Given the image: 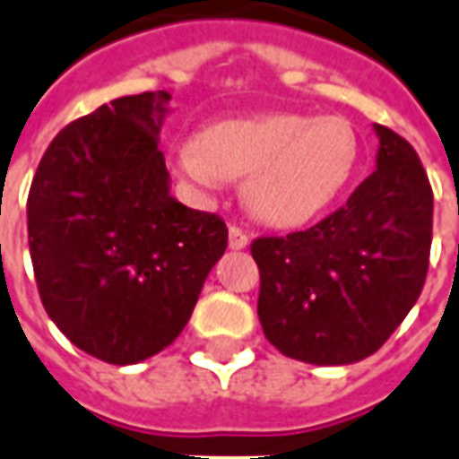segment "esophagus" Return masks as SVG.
Wrapping results in <instances>:
<instances>
[{"instance_id": "obj_1", "label": "esophagus", "mask_w": 459, "mask_h": 459, "mask_svg": "<svg viewBox=\"0 0 459 459\" xmlns=\"http://www.w3.org/2000/svg\"><path fill=\"white\" fill-rule=\"evenodd\" d=\"M251 243V238H248V233L243 229H238V226H230L229 229V248L230 251H240V248H246Z\"/></svg>"}]
</instances>
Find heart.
Listing matches in <instances>:
<instances>
[{
  "mask_svg": "<svg viewBox=\"0 0 459 459\" xmlns=\"http://www.w3.org/2000/svg\"><path fill=\"white\" fill-rule=\"evenodd\" d=\"M171 166L198 188L246 181L243 201L255 219L296 229L348 188L360 166V136L345 117L226 118L174 146Z\"/></svg>",
  "mask_w": 459,
  "mask_h": 459,
  "instance_id": "obj_1",
  "label": "heart"
}]
</instances>
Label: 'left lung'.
<instances>
[{
	"mask_svg": "<svg viewBox=\"0 0 459 459\" xmlns=\"http://www.w3.org/2000/svg\"><path fill=\"white\" fill-rule=\"evenodd\" d=\"M375 171L307 230L255 238L258 318L278 351L313 365L373 355L418 303L432 243V188L418 153L375 124Z\"/></svg>",
	"mask_w": 459,
	"mask_h": 459,
	"instance_id": "left-lung-1",
	"label": "left lung"
}]
</instances>
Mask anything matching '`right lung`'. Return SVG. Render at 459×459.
Wrapping results in <instances>:
<instances>
[{
  "mask_svg": "<svg viewBox=\"0 0 459 459\" xmlns=\"http://www.w3.org/2000/svg\"><path fill=\"white\" fill-rule=\"evenodd\" d=\"M169 91L121 96L64 126L27 201L44 310L79 348L134 365L178 338L229 229L171 196L159 149Z\"/></svg>",
  "mask_w": 459,
  "mask_h": 459,
  "instance_id": "1",
  "label": "right lung"
}]
</instances>
